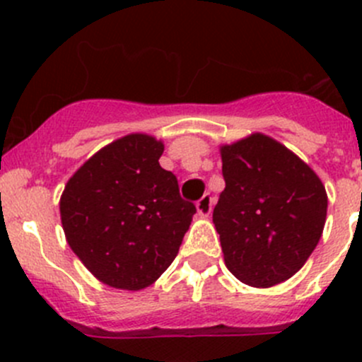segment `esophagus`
<instances>
[{
	"mask_svg": "<svg viewBox=\"0 0 362 362\" xmlns=\"http://www.w3.org/2000/svg\"><path fill=\"white\" fill-rule=\"evenodd\" d=\"M214 198H211L210 192H206V194L203 196L202 199H199L198 203H196V208H198V214L202 215V217H208V215L211 214V208H214Z\"/></svg>",
	"mask_w": 362,
	"mask_h": 362,
	"instance_id": "obj_1",
	"label": "esophagus"
}]
</instances>
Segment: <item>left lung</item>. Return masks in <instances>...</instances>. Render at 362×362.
I'll return each mask as SVG.
<instances>
[{"label": "left lung", "instance_id": "left-lung-1", "mask_svg": "<svg viewBox=\"0 0 362 362\" xmlns=\"http://www.w3.org/2000/svg\"><path fill=\"white\" fill-rule=\"evenodd\" d=\"M226 189L214 208L229 272L254 287L291 279L319 243L327 196L289 148L252 134L221 148Z\"/></svg>", "mask_w": 362, "mask_h": 362}]
</instances>
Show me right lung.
<instances>
[{
  "label": "right lung",
  "mask_w": 362,
  "mask_h": 362,
  "mask_svg": "<svg viewBox=\"0 0 362 362\" xmlns=\"http://www.w3.org/2000/svg\"><path fill=\"white\" fill-rule=\"evenodd\" d=\"M164 147L127 134L101 148L68 180L61 222L71 250L115 289H145L177 257L196 214L178 180L160 168Z\"/></svg>",
  "instance_id": "1"
}]
</instances>
